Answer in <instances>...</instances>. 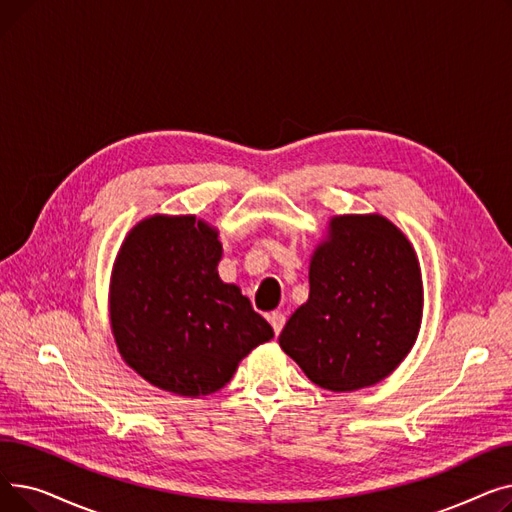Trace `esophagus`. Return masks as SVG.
Wrapping results in <instances>:
<instances>
[{"instance_id":"obj_1","label":"esophagus","mask_w":512,"mask_h":512,"mask_svg":"<svg viewBox=\"0 0 512 512\" xmlns=\"http://www.w3.org/2000/svg\"><path fill=\"white\" fill-rule=\"evenodd\" d=\"M267 319H270V324H272V328H274V332H276V336H278V334L282 332L284 324H286V315L280 313V311H274Z\"/></svg>"}]
</instances>
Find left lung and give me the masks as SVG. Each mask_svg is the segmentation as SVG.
Here are the masks:
<instances>
[{
    "instance_id": "8db88e82",
    "label": "left lung",
    "mask_w": 512,
    "mask_h": 512,
    "mask_svg": "<svg viewBox=\"0 0 512 512\" xmlns=\"http://www.w3.org/2000/svg\"><path fill=\"white\" fill-rule=\"evenodd\" d=\"M309 270V301L280 334L282 351L324 390L382 382L415 344L423 286L411 242L382 215H338Z\"/></svg>"
}]
</instances>
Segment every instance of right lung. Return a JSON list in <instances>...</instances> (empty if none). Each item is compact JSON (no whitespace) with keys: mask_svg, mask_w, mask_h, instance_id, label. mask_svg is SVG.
I'll return each instance as SVG.
<instances>
[{"mask_svg":"<svg viewBox=\"0 0 512 512\" xmlns=\"http://www.w3.org/2000/svg\"><path fill=\"white\" fill-rule=\"evenodd\" d=\"M218 232L195 215H153L126 236L114 265L112 326L124 361L180 396L224 388L274 330L218 276Z\"/></svg>","mask_w":512,"mask_h":512,"instance_id":"1","label":"right lung"}]
</instances>
